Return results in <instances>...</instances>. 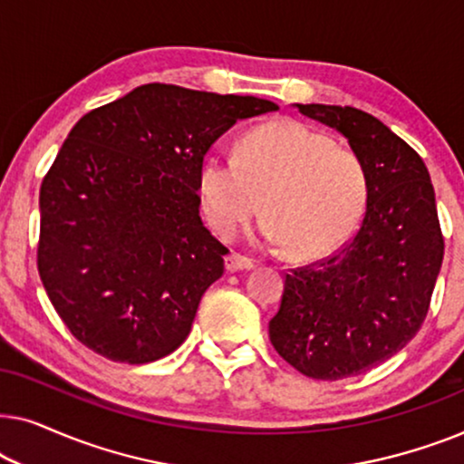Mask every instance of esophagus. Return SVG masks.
I'll return each mask as SVG.
<instances>
[{"label": "esophagus", "instance_id": "1", "mask_svg": "<svg viewBox=\"0 0 464 464\" xmlns=\"http://www.w3.org/2000/svg\"><path fill=\"white\" fill-rule=\"evenodd\" d=\"M253 268V259L240 256V253H230L226 257V270L227 272H238V270H251Z\"/></svg>", "mask_w": 464, "mask_h": 464}]
</instances>
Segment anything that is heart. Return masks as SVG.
<instances>
[{
    "mask_svg": "<svg viewBox=\"0 0 464 464\" xmlns=\"http://www.w3.org/2000/svg\"><path fill=\"white\" fill-rule=\"evenodd\" d=\"M198 188L218 237L232 238L262 202V237L297 262L338 249L357 227L370 189L353 150L297 120L249 130L238 158L207 156Z\"/></svg>",
    "mask_w": 464,
    "mask_h": 464,
    "instance_id": "heart-1",
    "label": "heart"
}]
</instances>
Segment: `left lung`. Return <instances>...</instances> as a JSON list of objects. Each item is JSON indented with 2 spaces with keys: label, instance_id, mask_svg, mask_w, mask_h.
I'll return each instance as SVG.
<instances>
[{
  "label": "left lung",
  "instance_id": "8db88e82",
  "mask_svg": "<svg viewBox=\"0 0 464 464\" xmlns=\"http://www.w3.org/2000/svg\"><path fill=\"white\" fill-rule=\"evenodd\" d=\"M295 107L348 139L370 189L353 240L285 278L268 334L304 376L342 380L384 363L422 327L443 237L429 170L401 137L357 107Z\"/></svg>",
  "mask_w": 464,
  "mask_h": 464
}]
</instances>
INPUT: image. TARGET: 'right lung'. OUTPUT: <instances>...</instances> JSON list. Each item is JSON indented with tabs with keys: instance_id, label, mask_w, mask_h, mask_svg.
I'll return each mask as SVG.
<instances>
[{
	"instance_id": "1",
	"label": "right lung",
	"mask_w": 464,
	"mask_h": 464,
	"mask_svg": "<svg viewBox=\"0 0 464 464\" xmlns=\"http://www.w3.org/2000/svg\"><path fill=\"white\" fill-rule=\"evenodd\" d=\"M275 110L154 82L80 118L42 181L37 245L75 340L130 365L183 344L227 253L200 219L202 160L238 120Z\"/></svg>"
}]
</instances>
